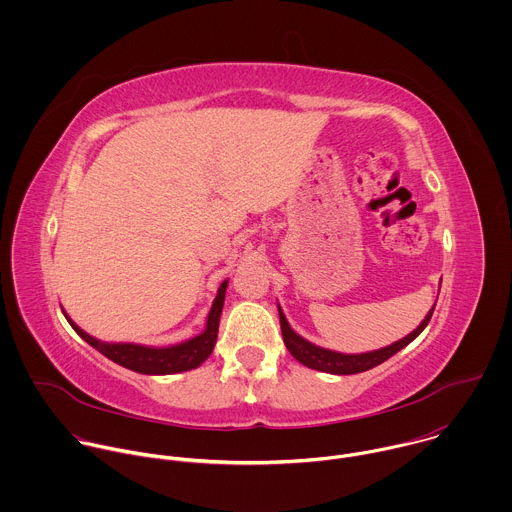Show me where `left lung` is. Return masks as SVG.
I'll list each match as a JSON object with an SVG mask.
<instances>
[{
    "instance_id": "left-lung-1",
    "label": "left lung",
    "mask_w": 512,
    "mask_h": 512,
    "mask_svg": "<svg viewBox=\"0 0 512 512\" xmlns=\"http://www.w3.org/2000/svg\"><path fill=\"white\" fill-rule=\"evenodd\" d=\"M435 308V305H433ZM433 308L429 310V314L423 318V322L408 334L406 338L398 340L396 344L392 346H386V348H380V350H374V352H366V354H340V352H332V350H326V348H320V346H314L310 344L308 340H305L303 336H299L287 322L283 310L279 308V318H281V330H283V340L289 348V352L308 368L312 370H318V372H328V374H340V376H346V374H360V372H366L382 362H386L388 358H392L396 352H400L404 346H408L411 340H415L421 330L427 326L431 314H433Z\"/></svg>"
}]
</instances>
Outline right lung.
Instances as JSON below:
<instances>
[{
	"label": "right lung",
	"mask_w": 512,
	"mask_h": 512,
	"mask_svg": "<svg viewBox=\"0 0 512 512\" xmlns=\"http://www.w3.org/2000/svg\"><path fill=\"white\" fill-rule=\"evenodd\" d=\"M225 287L227 281L221 283L217 297L213 301V307L209 310L207 316V326L204 332L188 342L170 346V348H148V346H138V344H106L87 332H83L67 314L69 324L75 328V332L87 340L93 348H97L101 354H104L108 360L134 370L138 374H176V372H186L192 368H198L207 356L213 352L215 340H217V328H219V316L223 308V299H225Z\"/></svg>",
	"instance_id": "right-lung-1"
}]
</instances>
